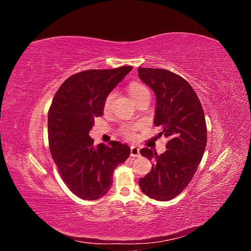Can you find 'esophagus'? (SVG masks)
<instances>
[{
	"label": "esophagus",
	"mask_w": 251,
	"mask_h": 251,
	"mask_svg": "<svg viewBox=\"0 0 251 251\" xmlns=\"http://www.w3.org/2000/svg\"><path fill=\"white\" fill-rule=\"evenodd\" d=\"M139 149L137 147H131V157H139Z\"/></svg>",
	"instance_id": "34e87169"
}]
</instances>
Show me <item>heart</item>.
<instances>
[{"label": "heart", "mask_w": 251, "mask_h": 251, "mask_svg": "<svg viewBox=\"0 0 251 251\" xmlns=\"http://www.w3.org/2000/svg\"><path fill=\"white\" fill-rule=\"evenodd\" d=\"M128 92H130V95L135 100V102L141 100V98H143L144 96H150L149 89L144 85H142V83L136 82V81H133L128 85ZM115 95L116 93L114 92V91H112V92H110L107 95V97L104 98L103 109L105 111H109L111 109V105ZM139 126H140L139 125H125L121 126L120 131H121V134H123L127 139H134L136 136V131L138 130Z\"/></svg>", "instance_id": "1"}]
</instances>
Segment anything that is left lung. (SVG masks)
I'll return each instance as SVG.
<instances>
[{"label":"left lung","mask_w":251,"mask_h":251,"mask_svg":"<svg viewBox=\"0 0 251 251\" xmlns=\"http://www.w3.org/2000/svg\"><path fill=\"white\" fill-rule=\"evenodd\" d=\"M140 79L156 94L154 125L158 136L169 138L163 154L143 148L140 154L153 160L149 174L139 179L141 191L151 199L169 201L193 179L206 147L207 131L202 104L192 86L169 70L138 68Z\"/></svg>","instance_id":"left-lung-1"}]
</instances>
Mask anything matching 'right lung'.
Here are the masks:
<instances>
[{
    "instance_id": "obj_1",
    "label": "right lung",
    "mask_w": 251,
    "mask_h": 251,
    "mask_svg": "<svg viewBox=\"0 0 251 251\" xmlns=\"http://www.w3.org/2000/svg\"><path fill=\"white\" fill-rule=\"evenodd\" d=\"M133 69L87 70L67 78L48 112V139L53 160L68 188L78 198L96 200L108 193L113 172L130 156L118 141L95 146L89 132L102 116L104 98Z\"/></svg>"
}]
</instances>
